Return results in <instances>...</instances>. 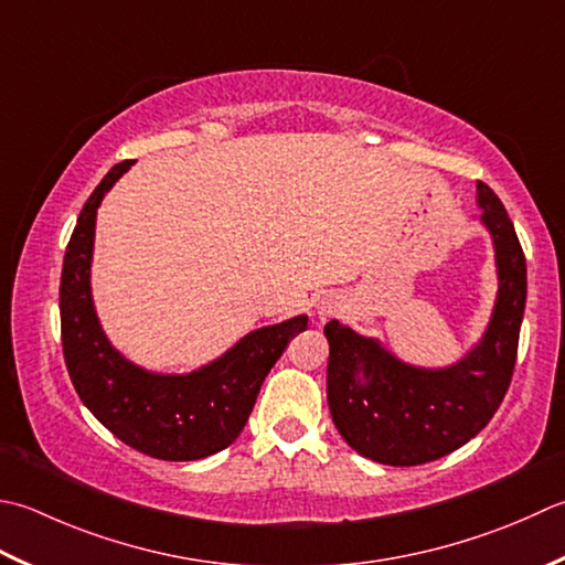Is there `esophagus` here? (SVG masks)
I'll list each match as a JSON object with an SVG mask.
<instances>
[{"label": "esophagus", "instance_id": "34e87169", "mask_svg": "<svg viewBox=\"0 0 565 565\" xmlns=\"http://www.w3.org/2000/svg\"><path fill=\"white\" fill-rule=\"evenodd\" d=\"M340 306H342L340 296H335V294H320V296L316 298V301H313V313H316L320 320H326L328 316L338 313Z\"/></svg>", "mask_w": 565, "mask_h": 565}]
</instances>
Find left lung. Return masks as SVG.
Listing matches in <instances>:
<instances>
[{
	"mask_svg": "<svg viewBox=\"0 0 565 565\" xmlns=\"http://www.w3.org/2000/svg\"><path fill=\"white\" fill-rule=\"evenodd\" d=\"M494 252L497 294L482 335L446 367L404 362L380 338L340 320L328 338V406L345 444L382 466H424L466 446L490 424L512 382L526 303V259L510 215L488 183L478 181Z\"/></svg>",
	"mask_w": 565,
	"mask_h": 565,
	"instance_id": "left-lung-1",
	"label": "left lung"
}]
</instances>
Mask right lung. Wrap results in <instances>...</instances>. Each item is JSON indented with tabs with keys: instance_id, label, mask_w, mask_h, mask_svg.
I'll return each instance as SVG.
<instances>
[{
	"instance_id": "obj_1",
	"label": "right lung",
	"mask_w": 565,
	"mask_h": 565,
	"mask_svg": "<svg viewBox=\"0 0 565 565\" xmlns=\"http://www.w3.org/2000/svg\"><path fill=\"white\" fill-rule=\"evenodd\" d=\"M135 161L109 169L81 210L61 274L63 355L81 402L107 430L159 460H201L235 440L257 402L262 382L308 316L262 326L223 355L183 374L127 360L107 338L93 298L97 207Z\"/></svg>"
}]
</instances>
